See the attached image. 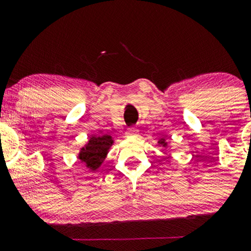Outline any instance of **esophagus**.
<instances>
[{"label": "esophagus", "mask_w": 251, "mask_h": 251, "mask_svg": "<svg viewBox=\"0 0 251 251\" xmlns=\"http://www.w3.org/2000/svg\"><path fill=\"white\" fill-rule=\"evenodd\" d=\"M138 133H139V131L134 127H129L127 128V131H126V135H137Z\"/></svg>", "instance_id": "obj_1"}]
</instances>
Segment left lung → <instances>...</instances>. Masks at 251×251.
Here are the masks:
<instances>
[{"mask_svg": "<svg viewBox=\"0 0 251 251\" xmlns=\"http://www.w3.org/2000/svg\"><path fill=\"white\" fill-rule=\"evenodd\" d=\"M158 145L162 146L163 150H166L169 148V144H168V140L164 139V138H160V139H158Z\"/></svg>", "mask_w": 251, "mask_h": 251, "instance_id": "8db88e82", "label": "left lung"}]
</instances>
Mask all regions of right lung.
Wrapping results in <instances>:
<instances>
[{
  "label": "right lung",
  "mask_w": 251,
  "mask_h": 251,
  "mask_svg": "<svg viewBox=\"0 0 251 251\" xmlns=\"http://www.w3.org/2000/svg\"><path fill=\"white\" fill-rule=\"evenodd\" d=\"M114 144V139L109 134H93L88 138V142L80 149L77 159L89 171L96 172L102 165L107 157L109 149Z\"/></svg>",
  "instance_id": "obj_1"
}]
</instances>
